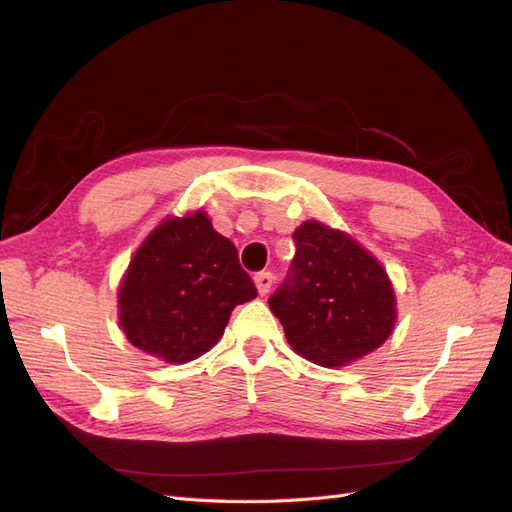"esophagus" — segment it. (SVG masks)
<instances>
[{
    "label": "esophagus",
    "mask_w": 512,
    "mask_h": 512,
    "mask_svg": "<svg viewBox=\"0 0 512 512\" xmlns=\"http://www.w3.org/2000/svg\"><path fill=\"white\" fill-rule=\"evenodd\" d=\"M254 282H256V288L260 294H267L273 286V273L269 271H262V273H256L254 275Z\"/></svg>",
    "instance_id": "34e87169"
}]
</instances>
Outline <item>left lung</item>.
Here are the masks:
<instances>
[{"label": "left lung", "instance_id": "left-lung-1", "mask_svg": "<svg viewBox=\"0 0 512 512\" xmlns=\"http://www.w3.org/2000/svg\"><path fill=\"white\" fill-rule=\"evenodd\" d=\"M292 239L297 254L269 299L292 350L322 367H344L380 348L397 318L380 262L346 232L314 220Z\"/></svg>", "mask_w": 512, "mask_h": 512}]
</instances>
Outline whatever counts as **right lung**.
<instances>
[{
	"label": "right lung",
	"instance_id": "add662e5",
	"mask_svg": "<svg viewBox=\"0 0 512 512\" xmlns=\"http://www.w3.org/2000/svg\"><path fill=\"white\" fill-rule=\"evenodd\" d=\"M256 294L237 247L196 211L166 218L138 247L119 288V324L138 350L188 363L218 344L232 309Z\"/></svg>",
	"mask_w": 512,
	"mask_h": 512
}]
</instances>
